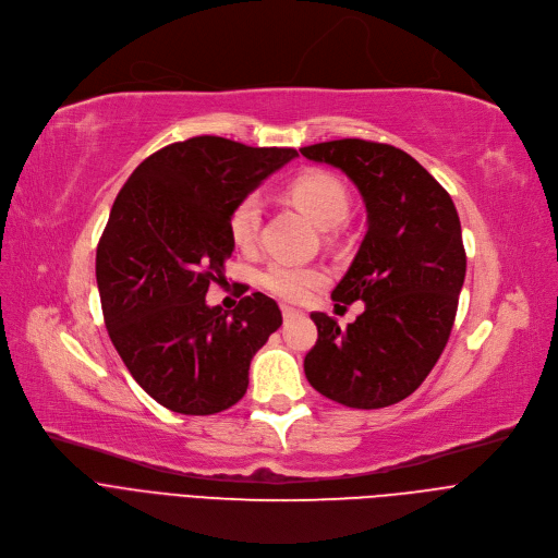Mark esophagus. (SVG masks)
<instances>
[{"label": "esophagus", "instance_id": "esophagus-1", "mask_svg": "<svg viewBox=\"0 0 558 558\" xmlns=\"http://www.w3.org/2000/svg\"><path fill=\"white\" fill-rule=\"evenodd\" d=\"M280 310H282V316H284V318H291V316H296V314H299V310H294V307H289V305H282Z\"/></svg>", "mask_w": 558, "mask_h": 558}]
</instances>
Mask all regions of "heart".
<instances>
[{
  "label": "heart",
  "mask_w": 558,
  "mask_h": 558,
  "mask_svg": "<svg viewBox=\"0 0 558 558\" xmlns=\"http://www.w3.org/2000/svg\"><path fill=\"white\" fill-rule=\"evenodd\" d=\"M289 198L299 208H303L320 228H337L348 219L350 213V196L341 179L324 169H307L291 179L287 185ZM264 203L257 192L242 196L228 217V232L234 246L244 251L253 248L259 238ZM326 282V274L318 267H307V264L276 259L267 269L259 274V284L269 294L289 301L301 303L310 299L314 289Z\"/></svg>",
  "instance_id": "1"
}]
</instances>
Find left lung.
Instances as JSON below:
<instances>
[{"label":"left lung","mask_w":558,"mask_h":558,"mask_svg":"<svg viewBox=\"0 0 558 558\" xmlns=\"http://www.w3.org/2000/svg\"><path fill=\"white\" fill-rule=\"evenodd\" d=\"M307 160L341 169L360 190L368 230L332 291L364 301L345 330L314 312L318 339L305 355L310 385L355 409L412 396L441 357L465 278L461 223L450 194L412 156L357 137L303 146Z\"/></svg>","instance_id":"8db88e82"}]
</instances>
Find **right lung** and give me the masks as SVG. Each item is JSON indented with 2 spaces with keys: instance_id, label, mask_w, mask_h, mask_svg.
<instances>
[{
  "instance_id": "add662e5",
  "label": "right lung",
  "mask_w": 558,
  "mask_h": 558,
  "mask_svg": "<svg viewBox=\"0 0 558 558\" xmlns=\"http://www.w3.org/2000/svg\"><path fill=\"white\" fill-rule=\"evenodd\" d=\"M296 156L190 137L146 158L112 203L97 246L106 328L135 383L175 414L210 416L242 400L253 355L282 324L259 291L232 312L205 294L234 248V203Z\"/></svg>"
}]
</instances>
